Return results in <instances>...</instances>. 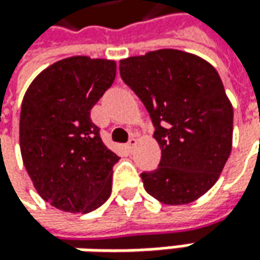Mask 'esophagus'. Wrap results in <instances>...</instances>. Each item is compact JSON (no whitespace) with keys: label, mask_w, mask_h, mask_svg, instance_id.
<instances>
[{"label":"esophagus","mask_w":260,"mask_h":260,"mask_svg":"<svg viewBox=\"0 0 260 260\" xmlns=\"http://www.w3.org/2000/svg\"><path fill=\"white\" fill-rule=\"evenodd\" d=\"M137 142H138V141H137V138H134V137H132V138H129L128 144H126V148H128V151H129V152H132V151H134V148H135V145H137Z\"/></svg>","instance_id":"1"}]
</instances>
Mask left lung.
Returning a JSON list of instances; mask_svg holds the SVG:
<instances>
[{"mask_svg": "<svg viewBox=\"0 0 260 260\" xmlns=\"http://www.w3.org/2000/svg\"><path fill=\"white\" fill-rule=\"evenodd\" d=\"M122 80L144 103L161 148L157 170L141 174L158 202L187 204L217 181L232 151L233 108L216 69L180 50L121 60Z\"/></svg>", "mask_w": 260, "mask_h": 260, "instance_id": "left-lung-1", "label": "left lung"}]
</instances>
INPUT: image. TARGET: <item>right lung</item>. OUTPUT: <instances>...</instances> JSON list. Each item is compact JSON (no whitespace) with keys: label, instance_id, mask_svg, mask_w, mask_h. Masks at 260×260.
Instances as JSON below:
<instances>
[{"label":"right lung","instance_id":"add662e5","mask_svg":"<svg viewBox=\"0 0 260 260\" xmlns=\"http://www.w3.org/2000/svg\"><path fill=\"white\" fill-rule=\"evenodd\" d=\"M115 76L112 60L75 56L43 70L24 94V167L41 199L58 210L89 213L111 196L119 157L102 142L90 111Z\"/></svg>","mask_w":260,"mask_h":260}]
</instances>
